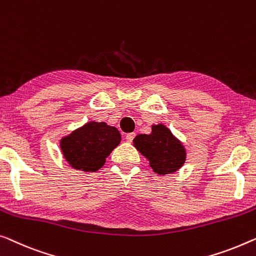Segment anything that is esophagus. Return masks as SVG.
Listing matches in <instances>:
<instances>
[{"label":"esophagus","instance_id":"esophagus-1","mask_svg":"<svg viewBox=\"0 0 256 256\" xmlns=\"http://www.w3.org/2000/svg\"><path fill=\"white\" fill-rule=\"evenodd\" d=\"M134 137H135V132H129V134L126 135V140H127V142H132Z\"/></svg>","mask_w":256,"mask_h":256}]
</instances>
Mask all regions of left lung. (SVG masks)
Instances as JSON below:
<instances>
[{
    "label": "left lung",
    "instance_id": "left-lung-1",
    "mask_svg": "<svg viewBox=\"0 0 256 256\" xmlns=\"http://www.w3.org/2000/svg\"><path fill=\"white\" fill-rule=\"evenodd\" d=\"M134 146L148 158L154 172L158 174L176 172L186 160L182 144L164 124L152 126L150 135H137L134 138Z\"/></svg>",
    "mask_w": 256,
    "mask_h": 256
}]
</instances>
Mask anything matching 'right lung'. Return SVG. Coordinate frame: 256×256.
<instances>
[{"instance_id": "right-lung-1", "label": "right lung", "mask_w": 256, "mask_h": 256, "mask_svg": "<svg viewBox=\"0 0 256 256\" xmlns=\"http://www.w3.org/2000/svg\"><path fill=\"white\" fill-rule=\"evenodd\" d=\"M121 135L105 122H88L61 140V150L70 166L85 172H96L119 146Z\"/></svg>"}]
</instances>
